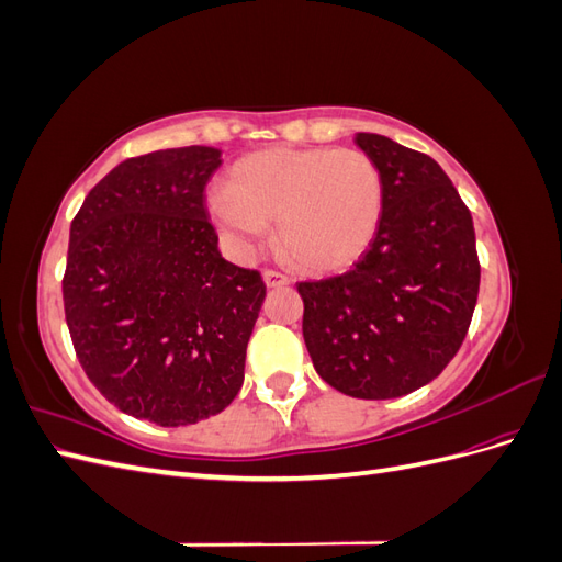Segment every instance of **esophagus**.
<instances>
[{"label": "esophagus", "mask_w": 562, "mask_h": 562, "mask_svg": "<svg viewBox=\"0 0 562 562\" xmlns=\"http://www.w3.org/2000/svg\"><path fill=\"white\" fill-rule=\"evenodd\" d=\"M265 283L267 288H281V285H288L291 283V279H288L283 271H277V269H265Z\"/></svg>", "instance_id": "34e87169"}]
</instances>
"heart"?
Masks as SVG:
<instances>
[{
	"mask_svg": "<svg viewBox=\"0 0 562 562\" xmlns=\"http://www.w3.org/2000/svg\"><path fill=\"white\" fill-rule=\"evenodd\" d=\"M382 201L380 168L361 149L271 147L232 166L209 213L246 250L279 220V244L297 267L337 271L375 239Z\"/></svg>",
	"mask_w": 562,
	"mask_h": 562,
	"instance_id": "heart-1",
	"label": "heart"
}]
</instances>
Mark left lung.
I'll list each match as a JSON object with an SVG mask.
<instances>
[{
	"mask_svg": "<svg viewBox=\"0 0 562 562\" xmlns=\"http://www.w3.org/2000/svg\"><path fill=\"white\" fill-rule=\"evenodd\" d=\"M384 184L375 239L349 271L297 283L318 375L353 398H398L438 378L479 300L473 220L429 155L356 133Z\"/></svg>",
	"mask_w": 562,
	"mask_h": 562,
	"instance_id": "left-lung-1",
	"label": "left lung"
}]
</instances>
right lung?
I'll return each instance as SVG.
<instances>
[{"mask_svg":"<svg viewBox=\"0 0 562 562\" xmlns=\"http://www.w3.org/2000/svg\"><path fill=\"white\" fill-rule=\"evenodd\" d=\"M215 147L149 151L83 199L63 277L77 359L119 411L159 427L209 419L239 394L265 302L260 271L217 250L203 190Z\"/></svg>","mask_w":562,"mask_h":562,"instance_id":"obj_1","label":"right lung"}]
</instances>
